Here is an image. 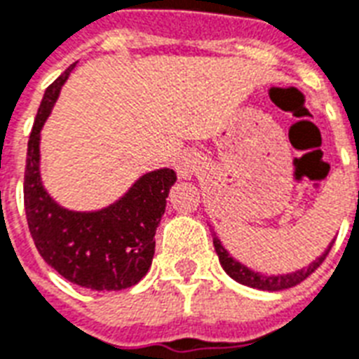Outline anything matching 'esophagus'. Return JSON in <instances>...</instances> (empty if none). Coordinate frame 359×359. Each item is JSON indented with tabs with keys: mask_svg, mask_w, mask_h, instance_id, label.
Here are the masks:
<instances>
[{
	"mask_svg": "<svg viewBox=\"0 0 359 359\" xmlns=\"http://www.w3.org/2000/svg\"><path fill=\"white\" fill-rule=\"evenodd\" d=\"M175 169H177V173H179L180 179H190L194 171H196V163L191 160L188 154H182L177 158L175 161Z\"/></svg>",
	"mask_w": 359,
	"mask_h": 359,
	"instance_id": "1",
	"label": "esophagus"
}]
</instances>
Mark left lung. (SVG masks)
I'll return each mask as SVG.
<instances>
[{
  "label": "left lung",
  "instance_id": "obj_1",
  "mask_svg": "<svg viewBox=\"0 0 359 359\" xmlns=\"http://www.w3.org/2000/svg\"><path fill=\"white\" fill-rule=\"evenodd\" d=\"M212 245H215V250L218 254V259H220V264H222L224 271L228 273L229 277L237 280V283L245 284V286H250V288L256 290H267V292H278V290H286L292 288L295 284L303 283L309 275H313L314 271L318 269L322 262L325 259V256L330 254L332 250V245L327 246V250H325L320 258H316L313 264L309 265V267H303V269L295 271V273H288V275H269V277H265V275H259L256 271L248 269L246 265L239 264L237 259H233L228 254V250L224 248L222 243L218 237H212Z\"/></svg>",
  "mask_w": 359,
  "mask_h": 359
}]
</instances>
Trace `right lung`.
I'll return each instance as SVG.
<instances>
[{
	"instance_id": "add662e5",
	"label": "right lung",
	"mask_w": 359,
	"mask_h": 359,
	"mask_svg": "<svg viewBox=\"0 0 359 359\" xmlns=\"http://www.w3.org/2000/svg\"><path fill=\"white\" fill-rule=\"evenodd\" d=\"M75 64L46 88L27 141L24 207L27 228L46 264L82 288L111 292L137 284L154 256V235L175 184L173 169L143 175L124 198L95 212L60 207L41 184V128Z\"/></svg>"
}]
</instances>
